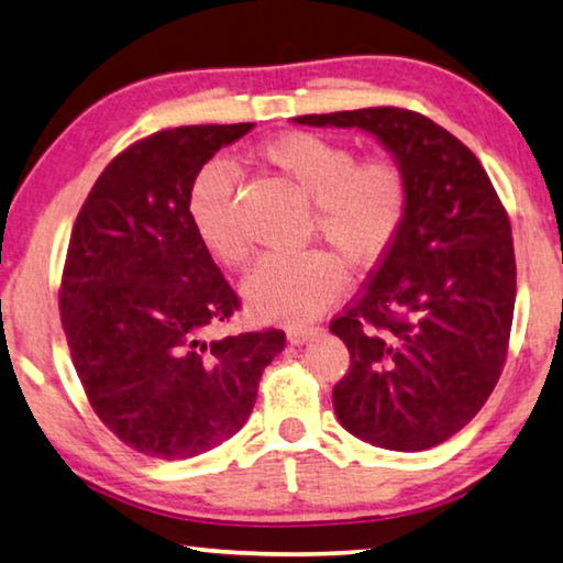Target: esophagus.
<instances>
[{
  "mask_svg": "<svg viewBox=\"0 0 563 563\" xmlns=\"http://www.w3.org/2000/svg\"><path fill=\"white\" fill-rule=\"evenodd\" d=\"M318 333V329H313V325H290L288 329V341L290 343H306V341H310L313 339V335Z\"/></svg>",
  "mask_w": 563,
  "mask_h": 563,
  "instance_id": "1",
  "label": "esophagus"
}]
</instances>
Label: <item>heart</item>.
Segmentation results:
<instances>
[{"label":"heart","instance_id":"obj_1","mask_svg":"<svg viewBox=\"0 0 563 563\" xmlns=\"http://www.w3.org/2000/svg\"><path fill=\"white\" fill-rule=\"evenodd\" d=\"M257 158L300 195L313 201L308 234L323 238L346 263L374 267L405 230L412 181L399 156L382 151L356 158L343 141L292 131L257 148ZM234 172L209 164L191 189L189 212L205 247L224 265L242 267L253 255L234 217ZM329 250L271 255L245 280V298L257 316L273 321H308L339 296L346 280L343 263Z\"/></svg>","mask_w":563,"mask_h":563}]
</instances>
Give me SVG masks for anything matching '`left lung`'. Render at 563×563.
Masks as SVG:
<instances>
[{
  "instance_id": "left-lung-1",
  "label": "left lung",
  "mask_w": 563,
  "mask_h": 563,
  "mask_svg": "<svg viewBox=\"0 0 563 563\" xmlns=\"http://www.w3.org/2000/svg\"><path fill=\"white\" fill-rule=\"evenodd\" d=\"M296 123L356 125L407 166L405 230L331 321L351 354L333 409L376 448L430 450L481 412L506 366L516 308L506 207L473 151L422 113L379 106Z\"/></svg>"
}]
</instances>
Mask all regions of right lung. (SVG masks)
<instances>
[{
	"label": "right lung",
	"instance_id": "1",
	"mask_svg": "<svg viewBox=\"0 0 563 563\" xmlns=\"http://www.w3.org/2000/svg\"><path fill=\"white\" fill-rule=\"evenodd\" d=\"M250 129L179 125L136 141L73 224L60 321L75 372L100 422L148 457H195L232 438L285 346L280 329L209 339L242 303L191 222V187Z\"/></svg>",
	"mask_w": 563,
	"mask_h": 563
}]
</instances>
